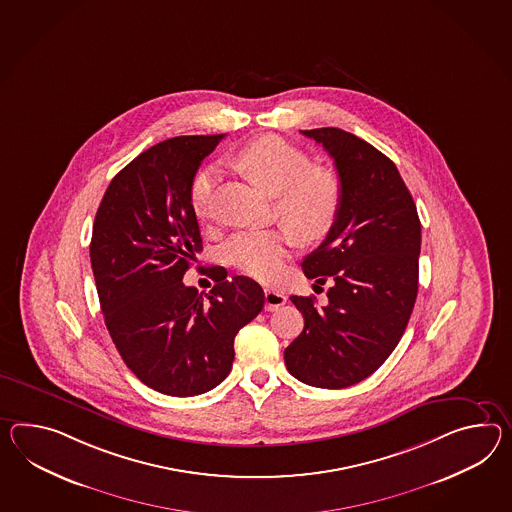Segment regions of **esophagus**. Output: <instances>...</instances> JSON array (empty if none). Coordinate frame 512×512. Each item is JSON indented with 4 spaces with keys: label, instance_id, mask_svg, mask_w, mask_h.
<instances>
[{
    "label": "esophagus",
    "instance_id": "obj_1",
    "mask_svg": "<svg viewBox=\"0 0 512 512\" xmlns=\"http://www.w3.org/2000/svg\"><path fill=\"white\" fill-rule=\"evenodd\" d=\"M264 301H266V305H264L266 311H275V309H279L281 305L287 303V296H285L283 292L266 288V290H264Z\"/></svg>",
    "mask_w": 512,
    "mask_h": 512
}]
</instances>
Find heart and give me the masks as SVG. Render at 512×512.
I'll list each match as a JSON object with an SVG mask.
<instances>
[{
    "instance_id": "1",
    "label": "heart",
    "mask_w": 512,
    "mask_h": 512,
    "mask_svg": "<svg viewBox=\"0 0 512 512\" xmlns=\"http://www.w3.org/2000/svg\"><path fill=\"white\" fill-rule=\"evenodd\" d=\"M233 163L262 190L275 196L277 216L303 244L327 237L337 222L342 185L327 168L311 166V157L285 138L262 135L246 142L233 155ZM216 170L196 172L188 190L190 207L198 218L207 216ZM283 227L240 231L224 246V259L238 272L259 281H274L283 270L290 246Z\"/></svg>"
}]
</instances>
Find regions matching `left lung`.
I'll return each instance as SVG.
<instances>
[{
  "mask_svg": "<svg viewBox=\"0 0 512 512\" xmlns=\"http://www.w3.org/2000/svg\"><path fill=\"white\" fill-rule=\"evenodd\" d=\"M335 161L342 185L337 222L301 268L329 285L327 305L290 300L305 327L287 349L288 372L318 388H346L387 361L403 337L418 294L422 225L396 164L338 127L301 131Z\"/></svg>",
  "mask_w": 512,
  "mask_h": 512,
  "instance_id": "left-lung-1",
  "label": "left lung"
}]
</instances>
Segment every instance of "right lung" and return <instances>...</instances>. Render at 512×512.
<instances>
[{"label": "right lung", "mask_w": 512, "mask_h": 512, "mask_svg": "<svg viewBox=\"0 0 512 512\" xmlns=\"http://www.w3.org/2000/svg\"><path fill=\"white\" fill-rule=\"evenodd\" d=\"M225 135L168 138L114 175L96 212L90 262L105 325L127 368L177 398L218 387L231 372L238 331L262 311L250 277L212 268L209 294L183 275L201 246L188 190Z\"/></svg>", "instance_id": "right-lung-1"}]
</instances>
